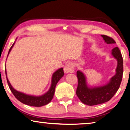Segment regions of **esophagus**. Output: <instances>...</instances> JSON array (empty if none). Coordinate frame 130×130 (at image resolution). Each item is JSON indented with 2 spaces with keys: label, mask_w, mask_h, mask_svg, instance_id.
I'll return each mask as SVG.
<instances>
[{
  "label": "esophagus",
  "mask_w": 130,
  "mask_h": 130,
  "mask_svg": "<svg viewBox=\"0 0 130 130\" xmlns=\"http://www.w3.org/2000/svg\"><path fill=\"white\" fill-rule=\"evenodd\" d=\"M64 71L65 73H73L74 71V65L72 63H67L65 65Z\"/></svg>",
  "instance_id": "esophagus-1"
}]
</instances>
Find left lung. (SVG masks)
<instances>
[{"mask_svg":"<svg viewBox=\"0 0 130 130\" xmlns=\"http://www.w3.org/2000/svg\"><path fill=\"white\" fill-rule=\"evenodd\" d=\"M107 44H114L116 42L111 37L106 35H101ZM111 54L117 60L116 73L111 78L106 85L100 87H89L86 82L85 75L82 71H77L78 86L76 94L83 103L88 106H94L104 103L110 100L117 91L121 83L123 74V60L118 47L111 50Z\"/></svg>","mask_w":130,"mask_h":130,"instance_id":"8db88e82","label":"left lung"}]
</instances>
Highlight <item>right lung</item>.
I'll use <instances>...</instances> for the list:
<instances>
[{
  "label": "right lung",
  "mask_w": 130,
  "mask_h": 130,
  "mask_svg": "<svg viewBox=\"0 0 130 130\" xmlns=\"http://www.w3.org/2000/svg\"><path fill=\"white\" fill-rule=\"evenodd\" d=\"M14 44V43L13 44L12 47L9 49V51L8 53V55L9 53L11 51L13 47ZM6 73V76L7 78V84H8L9 88H10L11 91L12 92L13 94L14 95V97L20 101V102L23 103L24 104L28 105L30 106H34V107H41L43 106L44 105L47 104L49 103L53 97V95L54 94V91H55V88L56 86V84L58 83V82L60 80V78L64 76V71L63 69L60 68L56 70L55 72L53 73L52 76V84L51 86L48 90V91L43 94L42 95H40V96H34V95H30L26 94L21 93L17 91L15 89H14L13 87L11 85L10 82L7 77V73L6 70H5Z\"/></svg>",
  "instance_id": "add662e5"
}]
</instances>
